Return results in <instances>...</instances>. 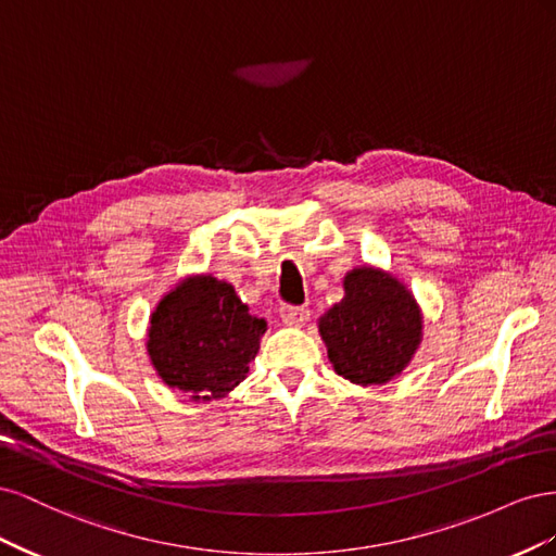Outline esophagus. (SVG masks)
<instances>
[{"instance_id":"obj_1","label":"esophagus","mask_w":556,"mask_h":556,"mask_svg":"<svg viewBox=\"0 0 556 556\" xmlns=\"http://www.w3.org/2000/svg\"><path fill=\"white\" fill-rule=\"evenodd\" d=\"M278 315L288 327H304L308 323L311 311L304 306H280Z\"/></svg>"}]
</instances>
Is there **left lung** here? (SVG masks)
Returning a JSON list of instances; mask_svg holds the SVG:
<instances>
[{"instance_id": "1", "label": "left lung", "mask_w": 556, "mask_h": 556, "mask_svg": "<svg viewBox=\"0 0 556 556\" xmlns=\"http://www.w3.org/2000/svg\"><path fill=\"white\" fill-rule=\"evenodd\" d=\"M345 296L319 317L333 371L368 387L384 384L413 359L422 341V313L399 278L359 266L343 280Z\"/></svg>"}]
</instances>
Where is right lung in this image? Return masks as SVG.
Instances as JSON below:
<instances>
[{
  "mask_svg": "<svg viewBox=\"0 0 556 556\" xmlns=\"http://www.w3.org/2000/svg\"><path fill=\"white\" fill-rule=\"evenodd\" d=\"M264 331L229 282L190 276L150 315L148 355L157 376L192 401L223 399L245 378Z\"/></svg>",
  "mask_w": 556,
  "mask_h": 556,
  "instance_id": "obj_1",
  "label": "right lung"
}]
</instances>
